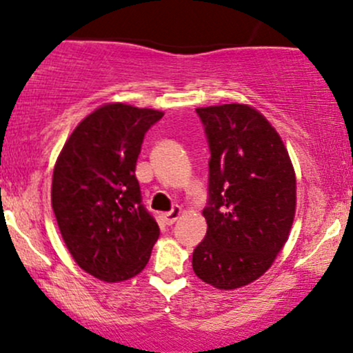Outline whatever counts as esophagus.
I'll list each match as a JSON object with an SVG mask.
<instances>
[{
    "instance_id": "1",
    "label": "esophagus",
    "mask_w": 353,
    "mask_h": 353,
    "mask_svg": "<svg viewBox=\"0 0 353 353\" xmlns=\"http://www.w3.org/2000/svg\"><path fill=\"white\" fill-rule=\"evenodd\" d=\"M181 214H183V210H181L179 206H174L169 213L162 214V221H164L165 225H174L177 220H179Z\"/></svg>"
}]
</instances>
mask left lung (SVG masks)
Wrapping results in <instances>:
<instances>
[{
	"instance_id": "8db88e82",
	"label": "left lung",
	"mask_w": 353,
	"mask_h": 353,
	"mask_svg": "<svg viewBox=\"0 0 353 353\" xmlns=\"http://www.w3.org/2000/svg\"><path fill=\"white\" fill-rule=\"evenodd\" d=\"M210 143L206 236L192 270L216 289L264 276L283 250L296 214V172L283 139L254 106L196 108Z\"/></svg>"
}]
</instances>
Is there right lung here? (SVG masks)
<instances>
[{
	"label": "right lung",
	"instance_id": "1",
	"mask_svg": "<svg viewBox=\"0 0 353 353\" xmlns=\"http://www.w3.org/2000/svg\"><path fill=\"white\" fill-rule=\"evenodd\" d=\"M164 111L106 103L65 140L52 176V210L74 262L105 283L143 270L161 230L142 205L137 159Z\"/></svg>",
	"mask_w": 353,
	"mask_h": 353
}]
</instances>
